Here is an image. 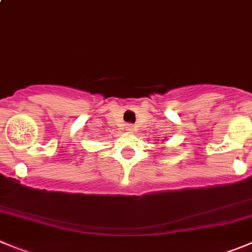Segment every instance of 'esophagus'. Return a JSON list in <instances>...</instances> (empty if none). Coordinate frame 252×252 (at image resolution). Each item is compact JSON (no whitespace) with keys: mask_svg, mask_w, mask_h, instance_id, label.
Segmentation results:
<instances>
[{"mask_svg":"<svg viewBox=\"0 0 252 252\" xmlns=\"http://www.w3.org/2000/svg\"><path fill=\"white\" fill-rule=\"evenodd\" d=\"M126 129H128V130H131V129H133V126H131V124H128V126H126Z\"/></svg>","mask_w":252,"mask_h":252,"instance_id":"34e87169","label":"esophagus"}]
</instances>
